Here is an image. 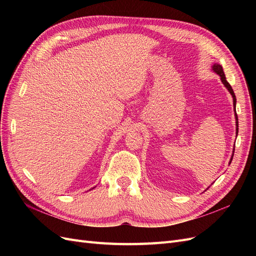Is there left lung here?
Wrapping results in <instances>:
<instances>
[{
  "mask_svg": "<svg viewBox=\"0 0 256 256\" xmlns=\"http://www.w3.org/2000/svg\"><path fill=\"white\" fill-rule=\"evenodd\" d=\"M212 72H214V74H219V76H220L221 82L223 83L224 86H226V88H228V90L230 92V94L232 95V97H233V106H234L235 120H236V136H237V134H238V116H237V113H236V96H235V94H234V90H233V88H232V86L230 85V83L226 81V74H224L223 68H222V66H221L220 64H218V63H214V64L212 66ZM234 150H235V148L233 150V154H232V157H230V164H230L232 160H233V157H234ZM208 188H209V187H208ZM208 188H207V189H208ZM205 191H206V190H205Z\"/></svg>",
  "mask_w": 256,
  "mask_h": 256,
  "instance_id": "left-lung-1",
  "label": "left lung"
}]
</instances>
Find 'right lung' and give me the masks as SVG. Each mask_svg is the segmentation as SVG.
<instances>
[{
    "label": "right lung",
    "mask_w": 256,
    "mask_h": 256,
    "mask_svg": "<svg viewBox=\"0 0 256 256\" xmlns=\"http://www.w3.org/2000/svg\"><path fill=\"white\" fill-rule=\"evenodd\" d=\"M92 189H94V188H92Z\"/></svg>",
    "instance_id": "obj_1"
}]
</instances>
